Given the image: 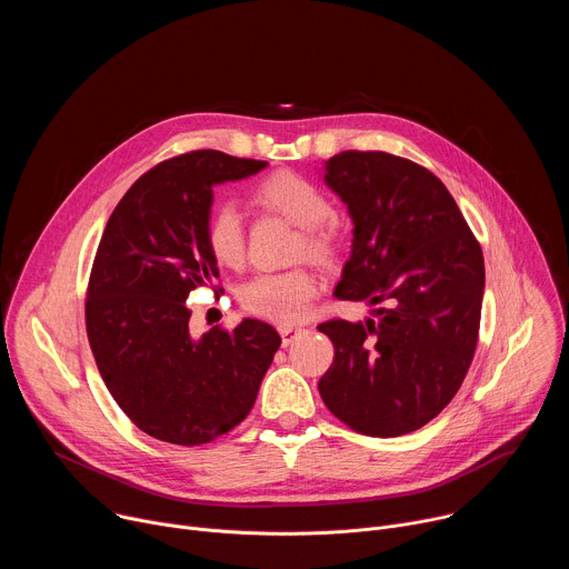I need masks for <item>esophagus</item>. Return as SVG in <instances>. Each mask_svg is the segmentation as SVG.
<instances>
[{
    "instance_id": "obj_1",
    "label": "esophagus",
    "mask_w": 569,
    "mask_h": 569,
    "mask_svg": "<svg viewBox=\"0 0 569 569\" xmlns=\"http://www.w3.org/2000/svg\"><path fill=\"white\" fill-rule=\"evenodd\" d=\"M303 329L301 327H292V323H283V327H279V333H281V342L283 347H288Z\"/></svg>"
}]
</instances>
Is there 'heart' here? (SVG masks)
Segmentation results:
<instances>
[{
  "label": "heart",
  "mask_w": 569,
  "mask_h": 569,
  "mask_svg": "<svg viewBox=\"0 0 569 569\" xmlns=\"http://www.w3.org/2000/svg\"><path fill=\"white\" fill-rule=\"evenodd\" d=\"M254 200L301 227L295 248L297 257L306 254L321 266H329L338 259L342 250L340 224L331 216L333 204L329 196L315 182L292 171H279L259 182ZM207 248L220 266L238 268L246 261V227H242V218L231 202L213 207L207 222ZM315 290L317 281L303 268L263 272L242 286L240 303L248 312L263 319L292 323L306 315Z\"/></svg>",
  "instance_id": "b5f03b06"
}]
</instances>
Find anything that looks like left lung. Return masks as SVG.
I'll use <instances>...</instances> for the list:
<instances>
[{
    "label": "left lung",
    "mask_w": 569,
    "mask_h": 569,
    "mask_svg": "<svg viewBox=\"0 0 569 569\" xmlns=\"http://www.w3.org/2000/svg\"><path fill=\"white\" fill-rule=\"evenodd\" d=\"M323 182L353 220L333 295L387 308L373 310L378 321L319 323L336 347L321 400L356 432H415L452 400L472 362L481 248L443 182L410 159L347 150L323 161Z\"/></svg>",
    "instance_id": "left-lung-1"
}]
</instances>
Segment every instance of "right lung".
<instances>
[{"label": "right lung", "mask_w": 569, "mask_h": 569, "mask_svg": "<svg viewBox=\"0 0 569 569\" xmlns=\"http://www.w3.org/2000/svg\"><path fill=\"white\" fill-rule=\"evenodd\" d=\"M268 161L196 150L161 161L121 198L90 274L86 323L101 378L146 435L200 446L236 428L281 345L261 319L196 338L187 297L218 277L207 248L213 187Z\"/></svg>", "instance_id": "1"}]
</instances>
